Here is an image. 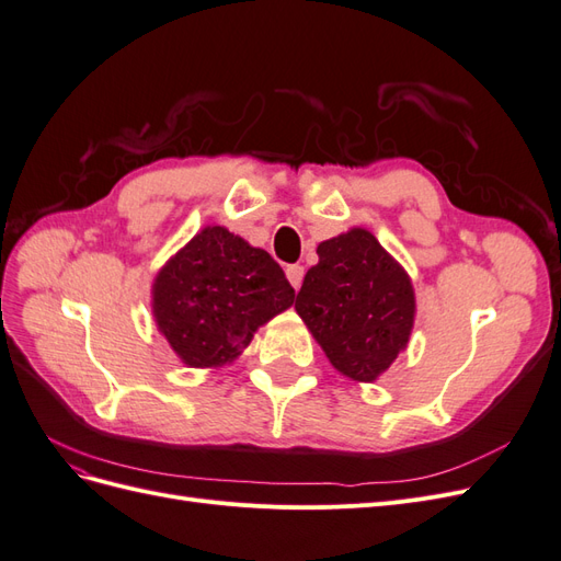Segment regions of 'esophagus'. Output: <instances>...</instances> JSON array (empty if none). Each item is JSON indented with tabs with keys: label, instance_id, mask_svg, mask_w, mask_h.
I'll use <instances>...</instances> for the list:
<instances>
[{
	"label": "esophagus",
	"instance_id": "obj_1",
	"mask_svg": "<svg viewBox=\"0 0 561 561\" xmlns=\"http://www.w3.org/2000/svg\"><path fill=\"white\" fill-rule=\"evenodd\" d=\"M285 276H287V280H290V285L295 287V290H299L301 280H304V266H299V264L287 266V268H285Z\"/></svg>",
	"mask_w": 561,
	"mask_h": 561
}]
</instances>
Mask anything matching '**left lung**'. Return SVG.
<instances>
[{
	"label": "left lung",
	"instance_id": "8db88e82",
	"mask_svg": "<svg viewBox=\"0 0 561 561\" xmlns=\"http://www.w3.org/2000/svg\"><path fill=\"white\" fill-rule=\"evenodd\" d=\"M295 311L339 375L371 383L410 344L416 297L375 233L353 227L318 245Z\"/></svg>",
	"mask_w": 561,
	"mask_h": 561
}]
</instances>
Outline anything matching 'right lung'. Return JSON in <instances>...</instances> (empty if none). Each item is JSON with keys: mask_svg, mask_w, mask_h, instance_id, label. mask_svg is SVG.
Instances as JSON below:
<instances>
[{"mask_svg": "<svg viewBox=\"0 0 561 561\" xmlns=\"http://www.w3.org/2000/svg\"><path fill=\"white\" fill-rule=\"evenodd\" d=\"M295 301L280 264L227 227L208 225L151 285V316L186 367L233 363L266 322Z\"/></svg>", "mask_w": 561, "mask_h": 561, "instance_id": "right-lung-1", "label": "right lung"}]
</instances>
